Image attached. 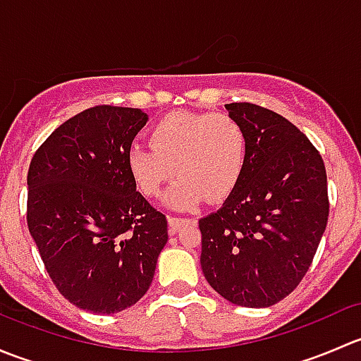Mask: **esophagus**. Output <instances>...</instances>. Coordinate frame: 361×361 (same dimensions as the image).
<instances>
[{"mask_svg": "<svg viewBox=\"0 0 361 361\" xmlns=\"http://www.w3.org/2000/svg\"><path fill=\"white\" fill-rule=\"evenodd\" d=\"M167 221H169V228H171V232H176V231H180L181 227H183L185 224H188V218H181V216H167Z\"/></svg>", "mask_w": 361, "mask_h": 361, "instance_id": "34e87169", "label": "esophagus"}]
</instances>
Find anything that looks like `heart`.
<instances>
[{"mask_svg":"<svg viewBox=\"0 0 361 361\" xmlns=\"http://www.w3.org/2000/svg\"><path fill=\"white\" fill-rule=\"evenodd\" d=\"M152 147L134 145L127 167L137 190L147 197L162 192L176 171L166 195L171 207L195 206L204 197L221 202L231 197L246 169L248 136L228 113H167L152 126Z\"/></svg>","mask_w":361,"mask_h":361,"instance_id":"b5f03b06","label":"heart"}]
</instances>
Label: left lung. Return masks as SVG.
I'll return each mask as SVG.
<instances>
[{"instance_id":"8db88e82","label":"left lung","mask_w":361,"mask_h":361,"mask_svg":"<svg viewBox=\"0 0 361 361\" xmlns=\"http://www.w3.org/2000/svg\"><path fill=\"white\" fill-rule=\"evenodd\" d=\"M248 136L241 183L199 220L201 267L214 292L235 305L269 307L307 272L329 220L319 152L285 116L251 103L225 104Z\"/></svg>"}]
</instances>
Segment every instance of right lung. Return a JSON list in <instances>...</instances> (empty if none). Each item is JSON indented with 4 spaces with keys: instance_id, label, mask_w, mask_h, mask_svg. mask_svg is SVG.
<instances>
[{
    "instance_id": "1",
    "label": "right lung",
    "mask_w": 361,
    "mask_h": 361,
    "mask_svg": "<svg viewBox=\"0 0 361 361\" xmlns=\"http://www.w3.org/2000/svg\"><path fill=\"white\" fill-rule=\"evenodd\" d=\"M148 115L89 108L66 120L32 155L27 227L54 285L73 305L113 314L150 288L167 243L166 214L136 192L127 167Z\"/></svg>"
}]
</instances>
